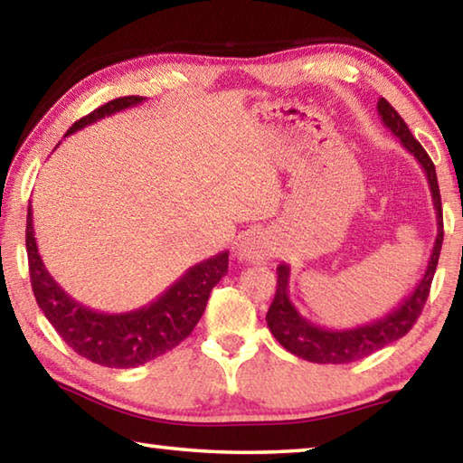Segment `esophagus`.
<instances>
[{
	"label": "esophagus",
	"instance_id": "1",
	"mask_svg": "<svg viewBox=\"0 0 463 463\" xmlns=\"http://www.w3.org/2000/svg\"><path fill=\"white\" fill-rule=\"evenodd\" d=\"M239 260L241 261H247V263H260L269 260L273 255V247H271V241L268 239V234L260 232V231H253V232H247L242 241L239 242Z\"/></svg>",
	"mask_w": 463,
	"mask_h": 463
}]
</instances>
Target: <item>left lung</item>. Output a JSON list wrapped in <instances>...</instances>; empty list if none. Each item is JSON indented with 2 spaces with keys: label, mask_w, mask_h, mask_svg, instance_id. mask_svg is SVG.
Returning <instances> with one entry per match:
<instances>
[{
  "label": "left lung",
  "mask_w": 463,
  "mask_h": 463,
  "mask_svg": "<svg viewBox=\"0 0 463 463\" xmlns=\"http://www.w3.org/2000/svg\"><path fill=\"white\" fill-rule=\"evenodd\" d=\"M378 114L382 116L383 127H386L396 138H401L402 146L419 161V165L425 171L430 198H433L437 214L435 245L433 250H430L427 269L422 273L417 288H414L394 310L388 312L386 317L373 320V323H367L355 328H339V331H336V328H325L310 323V320H307L300 312H298V308L288 296L289 265H278L276 298H273L265 320H268L269 331L279 341L281 347L312 364L357 362V359H364L375 354V351H380L382 347H386V345L398 341L401 336L409 333L412 325L417 323L422 307H425L430 281H433L437 269L439 253H441L443 210L433 161H430V156L427 155L425 148L420 146L419 140L411 135V130L401 118V114H398L383 98H380L378 101Z\"/></svg>",
  "instance_id": "8db88e82"
}]
</instances>
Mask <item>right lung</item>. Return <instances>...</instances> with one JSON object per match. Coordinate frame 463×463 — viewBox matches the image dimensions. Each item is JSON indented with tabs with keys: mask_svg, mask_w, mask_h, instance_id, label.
<instances>
[{
	"mask_svg": "<svg viewBox=\"0 0 463 463\" xmlns=\"http://www.w3.org/2000/svg\"><path fill=\"white\" fill-rule=\"evenodd\" d=\"M145 99L140 96H124L108 101L85 118L77 120L65 137ZM26 250L34 298L54 331L75 354L93 364L118 367V370L145 365L177 347L198 325L206 310L210 292L229 269V250H222L206 261L192 265L175 284H171L146 307L108 315L83 307L52 279L38 253L30 206L26 218Z\"/></svg>",
	"mask_w": 463,
	"mask_h": 463,
	"instance_id": "add662e5",
	"label": "right lung"
}]
</instances>
